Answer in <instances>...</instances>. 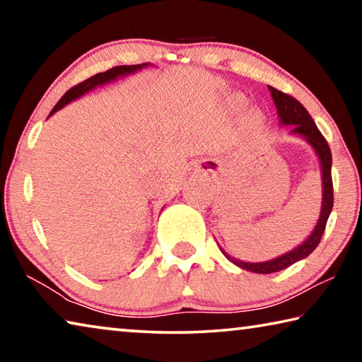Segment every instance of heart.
<instances>
[{"mask_svg":"<svg viewBox=\"0 0 362 362\" xmlns=\"http://www.w3.org/2000/svg\"><path fill=\"white\" fill-rule=\"evenodd\" d=\"M228 105L231 108H235V110L241 108V107L246 105V97L241 95V94H233V95L228 97ZM252 118L259 121L260 119V115L259 113H252Z\"/></svg>","mask_w":362,"mask_h":362,"instance_id":"1","label":"heart"}]
</instances>
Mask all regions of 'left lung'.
I'll return each mask as SVG.
<instances>
[{"mask_svg": "<svg viewBox=\"0 0 362 362\" xmlns=\"http://www.w3.org/2000/svg\"><path fill=\"white\" fill-rule=\"evenodd\" d=\"M268 90L269 94H272L274 105H276L279 124L291 126V132H289L291 136H298L303 140H306V144L313 148L317 159H320L321 179H322V201H321L320 218H317L316 226L313 228V231L310 233V236L306 238L302 244H298L297 247H293L292 250H289V252L276 257V259H272L267 262H244L228 255L222 247L218 246L226 259H228L231 263H235L236 267L246 269V272H252L259 274L281 272V269L293 265L296 262L306 259V257L313 252L321 241L322 233L326 230L327 218L330 216V212H332V206H334V187H332V175H330V169H332V153H330L326 139L322 137V134L316 127L313 118H311L310 113L306 112L302 103L293 99V97L272 88V86H268Z\"/></svg>", "mask_w": 362, "mask_h": 362, "instance_id": "8db88e82", "label": "left lung"}]
</instances>
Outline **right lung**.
Instances as JSON below:
<instances>
[{
  "instance_id": "1",
  "label": "right lung",
  "mask_w": 362,
  "mask_h": 362,
  "mask_svg": "<svg viewBox=\"0 0 362 362\" xmlns=\"http://www.w3.org/2000/svg\"><path fill=\"white\" fill-rule=\"evenodd\" d=\"M148 65H150L148 62H146V64H139V65H119V66H113V69H110V70L103 71V73H97V75L88 78V79H86V81L79 83L76 86H73L70 90H66L62 99L57 102V105L52 108V112L49 113V116H52L54 113L59 112L60 108H64L65 105H69L70 102L79 99V97L84 95V94H88L89 90L99 88V86H103V84L113 83L118 78H124V76L134 75V73H137L139 70H142V69H145V66H148ZM49 116H47V118H49Z\"/></svg>"
}]
</instances>
